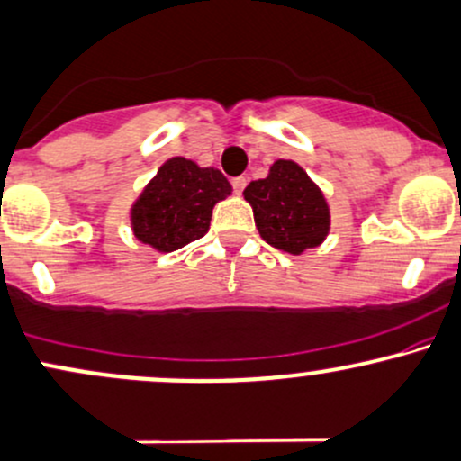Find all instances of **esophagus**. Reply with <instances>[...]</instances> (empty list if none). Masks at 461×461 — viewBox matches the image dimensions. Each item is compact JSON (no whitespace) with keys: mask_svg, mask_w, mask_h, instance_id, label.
Returning a JSON list of instances; mask_svg holds the SVG:
<instances>
[{"mask_svg":"<svg viewBox=\"0 0 461 461\" xmlns=\"http://www.w3.org/2000/svg\"><path fill=\"white\" fill-rule=\"evenodd\" d=\"M245 185H247L245 176H234V179H231V188H234L236 194H240V192L245 190Z\"/></svg>","mask_w":461,"mask_h":461,"instance_id":"1","label":"esophagus"}]
</instances>
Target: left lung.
I'll return each instance as SVG.
<instances>
[{
	"mask_svg": "<svg viewBox=\"0 0 461 461\" xmlns=\"http://www.w3.org/2000/svg\"><path fill=\"white\" fill-rule=\"evenodd\" d=\"M242 194L254 207L262 239L286 254H302L328 236L330 212L326 199L295 161L277 159L269 176L251 181Z\"/></svg>",
	"mask_w": 461,
	"mask_h": 461,
	"instance_id": "obj_1",
	"label": "left lung"
}]
</instances>
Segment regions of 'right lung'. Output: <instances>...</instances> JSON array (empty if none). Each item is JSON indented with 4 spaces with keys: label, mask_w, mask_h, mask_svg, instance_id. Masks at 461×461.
<instances>
[{
    "label": "right lung",
    "mask_w": 461,
    "mask_h": 461,
    "mask_svg": "<svg viewBox=\"0 0 461 461\" xmlns=\"http://www.w3.org/2000/svg\"><path fill=\"white\" fill-rule=\"evenodd\" d=\"M231 192L221 170L199 168L185 157L166 161L131 210L135 239L175 251L207 234L212 210Z\"/></svg>",
    "instance_id": "right-lung-1"
}]
</instances>
